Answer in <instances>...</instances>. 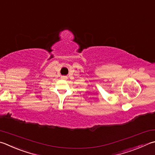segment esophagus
I'll list each match as a JSON object with an SVG mask.
<instances>
[{
  "instance_id": "obj_1",
  "label": "esophagus",
  "mask_w": 155,
  "mask_h": 155,
  "mask_svg": "<svg viewBox=\"0 0 155 155\" xmlns=\"http://www.w3.org/2000/svg\"><path fill=\"white\" fill-rule=\"evenodd\" d=\"M67 78H67L66 76H63V77H62V79H64V80H66Z\"/></svg>"
}]
</instances>
